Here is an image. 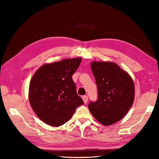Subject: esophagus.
<instances>
[{
    "label": "esophagus",
    "instance_id": "1",
    "mask_svg": "<svg viewBox=\"0 0 159 159\" xmlns=\"http://www.w3.org/2000/svg\"><path fill=\"white\" fill-rule=\"evenodd\" d=\"M82 98L83 100V102L85 103H87V101H88V97H87V96H83L82 97Z\"/></svg>",
    "mask_w": 159,
    "mask_h": 159
}]
</instances>
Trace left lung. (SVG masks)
Returning <instances> with one entry per match:
<instances>
[{
    "label": "left lung",
    "mask_w": 159,
    "mask_h": 159,
    "mask_svg": "<svg viewBox=\"0 0 159 159\" xmlns=\"http://www.w3.org/2000/svg\"><path fill=\"white\" fill-rule=\"evenodd\" d=\"M98 87V100L88 108L93 116L104 126L121 120L133 105V80L126 72L113 62L91 63Z\"/></svg>",
    "instance_id": "left-lung-1"
}]
</instances>
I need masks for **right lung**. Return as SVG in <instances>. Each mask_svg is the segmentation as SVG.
Instances as JSON below:
<instances>
[{
  "instance_id": "1",
  "label": "right lung",
  "mask_w": 159,
  "mask_h": 159,
  "mask_svg": "<svg viewBox=\"0 0 159 159\" xmlns=\"http://www.w3.org/2000/svg\"><path fill=\"white\" fill-rule=\"evenodd\" d=\"M81 60L78 57L44 64L32 77L29 102L44 123L56 127L61 126L70 120L78 107L84 104L77 95L72 78Z\"/></svg>"
}]
</instances>
